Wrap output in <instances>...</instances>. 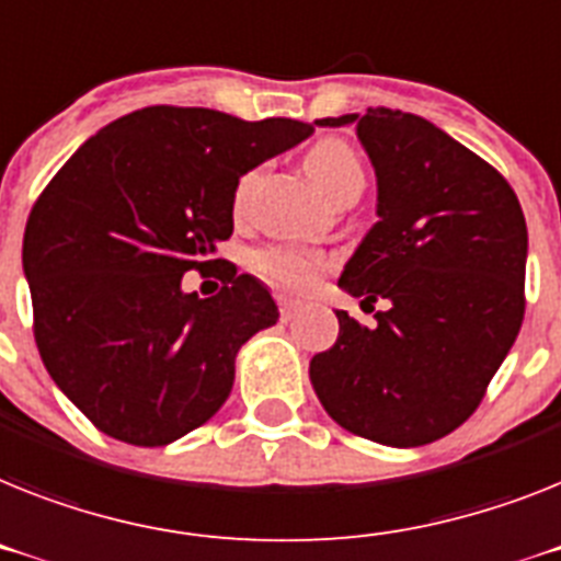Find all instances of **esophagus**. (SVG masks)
Returning <instances> with one entry per match:
<instances>
[{
    "instance_id": "1",
    "label": "esophagus",
    "mask_w": 561,
    "mask_h": 561,
    "mask_svg": "<svg viewBox=\"0 0 561 561\" xmlns=\"http://www.w3.org/2000/svg\"><path fill=\"white\" fill-rule=\"evenodd\" d=\"M299 310H302V302H296V299H279V313L285 322H290Z\"/></svg>"
}]
</instances>
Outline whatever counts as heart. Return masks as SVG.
Wrapping results in <instances>:
<instances>
[{
	"label": "heart",
	"mask_w": 561,
	"mask_h": 561,
	"mask_svg": "<svg viewBox=\"0 0 561 561\" xmlns=\"http://www.w3.org/2000/svg\"><path fill=\"white\" fill-rule=\"evenodd\" d=\"M305 173L322 193L333 202L345 196H362L365 191V168H362L356 150L342 139H319L305 153ZM259 171L244 173L237 185V210H242L256 187ZM324 259L294 244H271L253 256V267L265 276L271 285L282 290H310L319 282Z\"/></svg>",
	"instance_id": "b5f03b06"
}]
</instances>
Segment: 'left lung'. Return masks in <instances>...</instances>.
I'll list each match as a JSON object with an SVG mask.
<instances>
[{
	"label": "left lung",
	"instance_id": "1",
	"mask_svg": "<svg viewBox=\"0 0 561 561\" xmlns=\"http://www.w3.org/2000/svg\"><path fill=\"white\" fill-rule=\"evenodd\" d=\"M317 125H356L374 162L379 222L339 288L388 310L374 328L336 310V345L310 359V382L345 431L393 448L427 445L477 411L516 342L525 214L493 164L422 116L368 107Z\"/></svg>",
	"mask_w": 561,
	"mask_h": 561
}]
</instances>
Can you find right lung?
Masks as SVG:
<instances>
[{"mask_svg":"<svg viewBox=\"0 0 561 561\" xmlns=\"http://www.w3.org/2000/svg\"><path fill=\"white\" fill-rule=\"evenodd\" d=\"M313 134L153 105L91 136L33 205L22 242L33 336L50 379L113 439L157 448L205 425L233 388L239 347L279 319L230 265L210 299L187 271L225 259L239 176Z\"/></svg>","mask_w":561,"mask_h":561,"instance_id":"right-lung-1","label":"right lung"}]
</instances>
